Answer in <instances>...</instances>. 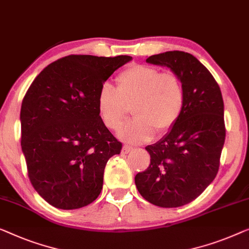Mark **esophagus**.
<instances>
[{
  "mask_svg": "<svg viewBox=\"0 0 249 249\" xmlns=\"http://www.w3.org/2000/svg\"><path fill=\"white\" fill-rule=\"evenodd\" d=\"M132 149L131 146H128V145H124V147H122V153L124 154H128L129 151H130Z\"/></svg>",
  "mask_w": 249,
  "mask_h": 249,
  "instance_id": "34e87169",
  "label": "esophagus"
}]
</instances>
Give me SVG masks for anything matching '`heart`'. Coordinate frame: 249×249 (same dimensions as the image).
Returning <instances> with one entry per match:
<instances>
[{
	"label": "heart",
	"mask_w": 249,
	"mask_h": 249,
	"mask_svg": "<svg viewBox=\"0 0 249 249\" xmlns=\"http://www.w3.org/2000/svg\"><path fill=\"white\" fill-rule=\"evenodd\" d=\"M117 89L104 83L96 98L101 120L110 130H118L127 119L129 107L133 118L119 132L128 142H143L154 133L165 135L181 119L186 95L183 82L173 71L133 64L117 77Z\"/></svg>",
	"instance_id": "b5f03b06"
}]
</instances>
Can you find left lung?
<instances>
[{
	"mask_svg": "<svg viewBox=\"0 0 249 249\" xmlns=\"http://www.w3.org/2000/svg\"><path fill=\"white\" fill-rule=\"evenodd\" d=\"M146 62L167 66L178 75L186 102L175 127L146 147L150 164L135 176V183L148 202L182 207L196 200L219 171L226 138L221 91L208 68L189 53L166 52Z\"/></svg>",
	"mask_w": 249,
	"mask_h": 249,
	"instance_id": "1",
	"label": "left lung"
}]
</instances>
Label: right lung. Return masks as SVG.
Masks as SVG:
<instances>
[{"label":"right lung","instance_id":"right-lung-1","mask_svg":"<svg viewBox=\"0 0 249 249\" xmlns=\"http://www.w3.org/2000/svg\"><path fill=\"white\" fill-rule=\"evenodd\" d=\"M130 56L70 55L49 64L21 106V147L28 176L53 207L92 203L103 186L107 161L122 143L101 120L96 98L103 83Z\"/></svg>","mask_w":249,"mask_h":249}]
</instances>
